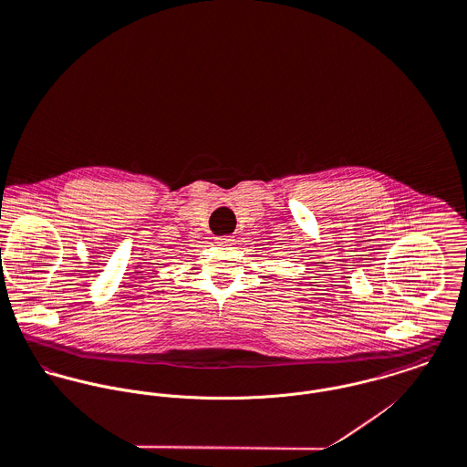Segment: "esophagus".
Returning a JSON list of instances; mask_svg holds the SVG:
<instances>
[{"label":"esophagus","mask_w":467,"mask_h":467,"mask_svg":"<svg viewBox=\"0 0 467 467\" xmlns=\"http://www.w3.org/2000/svg\"><path fill=\"white\" fill-rule=\"evenodd\" d=\"M234 241H235V239H232L230 235H224V237H217V244H219V246H224V248L232 246V244H234Z\"/></svg>","instance_id":"1"}]
</instances>
